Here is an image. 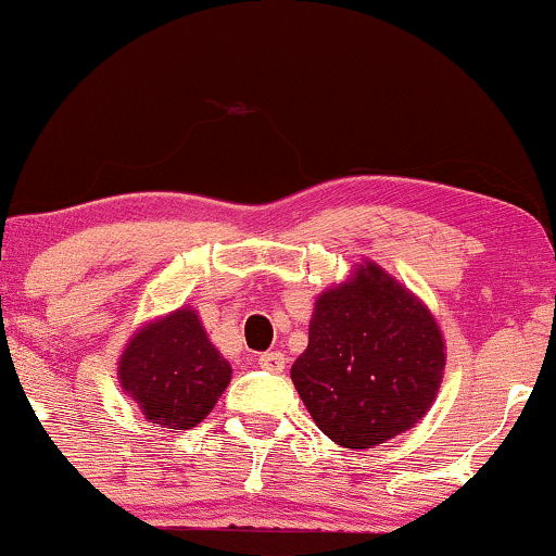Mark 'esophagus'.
Returning <instances> with one entry per match:
<instances>
[{"mask_svg": "<svg viewBox=\"0 0 556 556\" xmlns=\"http://www.w3.org/2000/svg\"><path fill=\"white\" fill-rule=\"evenodd\" d=\"M257 365L267 372H283L286 370V354L283 352H265L257 357Z\"/></svg>", "mask_w": 556, "mask_h": 556, "instance_id": "obj_1", "label": "esophagus"}]
</instances>
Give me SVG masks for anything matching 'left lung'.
Listing matches in <instances>:
<instances>
[{
    "label": "left lung",
    "mask_w": 556,
    "mask_h": 556,
    "mask_svg": "<svg viewBox=\"0 0 556 556\" xmlns=\"http://www.w3.org/2000/svg\"><path fill=\"white\" fill-rule=\"evenodd\" d=\"M439 323L376 262L323 291L309 344L291 365L317 428L346 448H372L428 413L444 378Z\"/></svg>",
    "instance_id": "8db88e82"
}]
</instances>
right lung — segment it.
Masks as SVG:
<instances>
[{
  "label": "right lung",
  "instance_id": "add662e5",
  "mask_svg": "<svg viewBox=\"0 0 556 556\" xmlns=\"http://www.w3.org/2000/svg\"><path fill=\"white\" fill-rule=\"evenodd\" d=\"M117 380L149 422L178 433L212 413L230 383V365L212 346L197 309L180 307L130 336Z\"/></svg>",
  "mask_w": 556,
  "mask_h": 556
}]
</instances>
